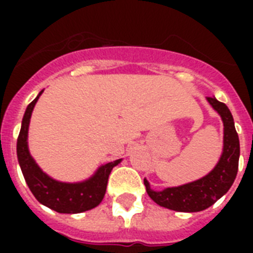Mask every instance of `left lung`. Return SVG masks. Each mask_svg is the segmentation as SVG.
Masks as SVG:
<instances>
[{"label":"left lung","mask_w":253,"mask_h":253,"mask_svg":"<svg viewBox=\"0 0 253 253\" xmlns=\"http://www.w3.org/2000/svg\"><path fill=\"white\" fill-rule=\"evenodd\" d=\"M208 101L223 121L222 156L215 168L209 174L200 180L176 188H167L156 192L151 189L150 182L144 178L148 196L163 208L181 212L202 211L215 204L220 197L224 196L235 181L239 166L240 144L239 136L234 125V118L230 109L223 102H219L214 97H208Z\"/></svg>","instance_id":"obj_1"}]
</instances>
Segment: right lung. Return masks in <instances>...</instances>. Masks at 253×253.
<instances>
[{"mask_svg": "<svg viewBox=\"0 0 253 253\" xmlns=\"http://www.w3.org/2000/svg\"><path fill=\"white\" fill-rule=\"evenodd\" d=\"M42 93L43 90L26 109L17 140L18 162L21 166L23 177L34 197L41 204L52 209L55 211L64 212V214H77V212L90 210L98 206L103 200V196L106 193L109 174L111 169L121 163V159L99 167L90 178L83 182H76V184L60 182V181L51 178L48 174H45L38 167L33 156L30 155L29 146H27L30 118H31L34 106Z\"/></svg>", "mask_w": 253, "mask_h": 253, "instance_id": "add662e5", "label": "right lung"}]
</instances>
